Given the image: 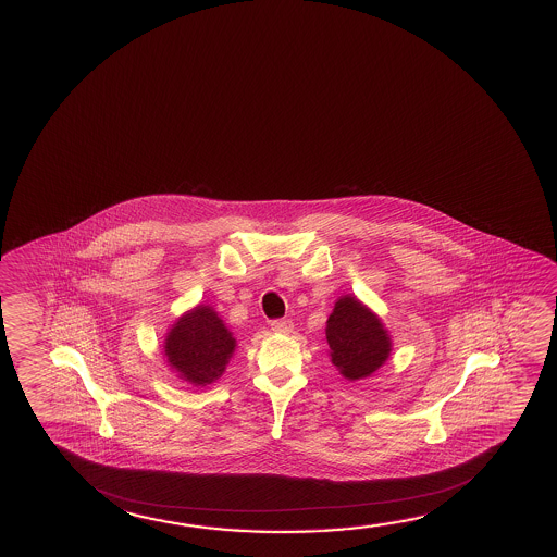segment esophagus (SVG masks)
<instances>
[{
	"label": "esophagus",
	"instance_id": "obj_1",
	"mask_svg": "<svg viewBox=\"0 0 557 557\" xmlns=\"http://www.w3.org/2000/svg\"><path fill=\"white\" fill-rule=\"evenodd\" d=\"M271 329H273L274 333L288 335V333H292V329H294V323H292L290 319H274L273 323H271Z\"/></svg>",
	"mask_w": 557,
	"mask_h": 557
}]
</instances>
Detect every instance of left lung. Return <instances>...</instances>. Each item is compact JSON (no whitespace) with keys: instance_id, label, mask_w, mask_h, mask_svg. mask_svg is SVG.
<instances>
[{"instance_id":"1","label":"left lung","mask_w":557,"mask_h":557,"mask_svg":"<svg viewBox=\"0 0 557 557\" xmlns=\"http://www.w3.org/2000/svg\"><path fill=\"white\" fill-rule=\"evenodd\" d=\"M327 343L331 362L348 381L363 380L380 370L391 354V338L381 319L356 296L336 301L327 319Z\"/></svg>"}]
</instances>
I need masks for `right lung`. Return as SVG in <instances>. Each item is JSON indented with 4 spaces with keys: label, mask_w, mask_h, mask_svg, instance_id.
<instances>
[{
    "label": "right lung",
    "mask_w": 557,
    "mask_h": 557,
    "mask_svg": "<svg viewBox=\"0 0 557 557\" xmlns=\"http://www.w3.org/2000/svg\"><path fill=\"white\" fill-rule=\"evenodd\" d=\"M236 348V338L224 327L211 306H197L177 319L164 341L169 363L195 387L219 380Z\"/></svg>",
    "instance_id": "right-lung-1"
}]
</instances>
